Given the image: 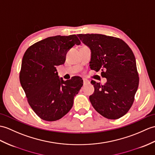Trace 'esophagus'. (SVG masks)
Returning a JSON list of instances; mask_svg holds the SVG:
<instances>
[{"instance_id": "34e87169", "label": "esophagus", "mask_w": 155, "mask_h": 155, "mask_svg": "<svg viewBox=\"0 0 155 155\" xmlns=\"http://www.w3.org/2000/svg\"><path fill=\"white\" fill-rule=\"evenodd\" d=\"M88 83H89V81L88 80H86V79H83V84H84V85L88 84Z\"/></svg>"}]
</instances>
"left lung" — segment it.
I'll return each mask as SVG.
<instances>
[{
	"mask_svg": "<svg viewBox=\"0 0 155 155\" xmlns=\"http://www.w3.org/2000/svg\"><path fill=\"white\" fill-rule=\"evenodd\" d=\"M77 35L91 50V69L102 71V77L107 79L104 84L91 81L94 87V94L89 97L92 106L106 118L121 117L131 108L139 86L134 53L118 38L97 34Z\"/></svg>",
	"mask_w": 155,
	"mask_h": 155,
	"instance_id": "8db88e82",
	"label": "left lung"
}]
</instances>
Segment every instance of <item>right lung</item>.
I'll use <instances>...</instances> for the list:
<instances>
[{
  "label": "right lung",
  "instance_id": "obj_1",
  "mask_svg": "<svg viewBox=\"0 0 155 155\" xmlns=\"http://www.w3.org/2000/svg\"><path fill=\"white\" fill-rule=\"evenodd\" d=\"M75 44H81L76 35L49 37L29 47L23 56L21 86L32 110L45 121L58 120L69 112L83 85L80 77L64 81L56 69Z\"/></svg>",
  "mask_w": 155,
  "mask_h": 155
}]
</instances>
